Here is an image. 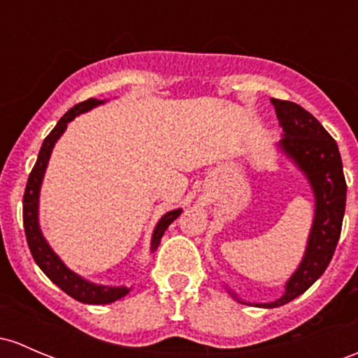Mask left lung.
<instances>
[{
  "label": "left lung",
  "mask_w": 358,
  "mask_h": 358,
  "mask_svg": "<svg viewBox=\"0 0 358 358\" xmlns=\"http://www.w3.org/2000/svg\"><path fill=\"white\" fill-rule=\"evenodd\" d=\"M273 104L283 129L276 149L295 164L310 185L314 195V220L302 261L285 283V292L280 299L268 303L245 302L235 289L224 285L228 295L236 302L261 308L281 307L292 302L322 276L340 240L347 204L343 163L334 138L299 104L280 99H273Z\"/></svg>",
  "instance_id": "obj_1"
}]
</instances>
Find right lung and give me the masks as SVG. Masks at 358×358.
Instances as JSON below:
<instances>
[{
    "mask_svg": "<svg viewBox=\"0 0 358 358\" xmlns=\"http://www.w3.org/2000/svg\"><path fill=\"white\" fill-rule=\"evenodd\" d=\"M104 103H106V99L101 101L90 97V99L77 104V106H73L70 111H66L65 115L62 116V120L56 123V127L51 130V134L44 138L43 148H41L36 164H34L32 171H30L29 182L24 194V228L34 261H36V264L39 266L41 271L50 278L52 283H55L56 287L62 288L66 295H70L71 299L78 300V302L82 303H90V306H104V303L116 302V300L123 299V296L130 292L131 287H125V285H120V287L97 285L94 283V281L85 280L84 276L77 274L75 271H71L69 266L62 261V257L52 250L50 242H48L46 236H44L43 229H41L39 199L41 187H43V180L44 175H46L48 164H50L51 152L52 149H55L56 142L59 141V137L65 134L69 123L73 122L75 116L94 110V108L101 106V104ZM182 210L183 209H173L161 216V220L156 223V228H154L152 236H150V252L157 250L164 231H166L169 224L182 214Z\"/></svg>",
    "mask_w": 358,
    "mask_h": 358,
    "instance_id": "right-lung-1",
    "label": "right lung"
}]
</instances>
